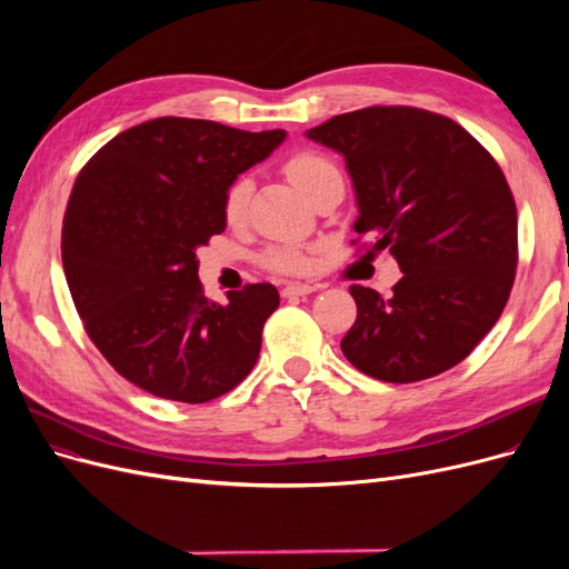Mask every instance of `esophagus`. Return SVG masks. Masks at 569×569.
<instances>
[{"instance_id": "34e87169", "label": "esophagus", "mask_w": 569, "mask_h": 569, "mask_svg": "<svg viewBox=\"0 0 569 569\" xmlns=\"http://www.w3.org/2000/svg\"><path fill=\"white\" fill-rule=\"evenodd\" d=\"M313 291H318V287L303 284V282H289L282 289V297H303V295H313Z\"/></svg>"}]
</instances>
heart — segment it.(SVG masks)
I'll list each match as a JSON object with an SVG mask.
<instances>
[{"label":"heart","instance_id":"b5f03b06","mask_svg":"<svg viewBox=\"0 0 569 569\" xmlns=\"http://www.w3.org/2000/svg\"><path fill=\"white\" fill-rule=\"evenodd\" d=\"M284 173L291 180V184H295L308 199H311L320 187L341 180L339 168L318 151L291 153V157L284 161ZM249 197H251V180L247 176H239L237 180L230 182L222 211H226V218L228 222H232V226L244 218ZM266 266L278 272H303L308 268V256L299 249L280 247V249L268 251Z\"/></svg>","mask_w":569,"mask_h":569}]
</instances>
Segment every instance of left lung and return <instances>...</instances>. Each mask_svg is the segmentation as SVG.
<instances>
[{
    "label": "left lung",
    "mask_w": 569,
    "mask_h": 569,
    "mask_svg": "<svg viewBox=\"0 0 569 569\" xmlns=\"http://www.w3.org/2000/svg\"><path fill=\"white\" fill-rule=\"evenodd\" d=\"M306 137L347 161L353 232L403 272L389 299L349 289L358 318L343 356L396 385L458 366L503 313L518 266V211L501 168L453 120L410 107L341 113Z\"/></svg>",
    "instance_id": "8db88e82"
}]
</instances>
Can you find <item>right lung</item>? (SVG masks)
Returning <instances> with one entry per match:
<instances>
[{
	"label": "right lung",
	"mask_w": 569,
	"mask_h": 569,
	"mask_svg": "<svg viewBox=\"0 0 569 569\" xmlns=\"http://www.w3.org/2000/svg\"><path fill=\"white\" fill-rule=\"evenodd\" d=\"M284 137L168 116L116 134L80 170L61 232L66 282L94 347L134 387L206 403L256 366L278 289L206 299L197 249L226 230L230 182Z\"/></svg>",
	"instance_id": "add662e5"
}]
</instances>
